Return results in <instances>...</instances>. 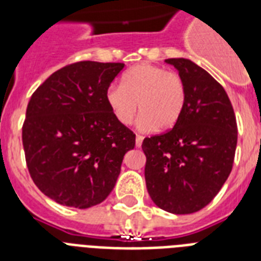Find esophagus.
I'll return each mask as SVG.
<instances>
[{
	"label": "esophagus",
	"mask_w": 261,
	"mask_h": 261,
	"mask_svg": "<svg viewBox=\"0 0 261 261\" xmlns=\"http://www.w3.org/2000/svg\"><path fill=\"white\" fill-rule=\"evenodd\" d=\"M142 141L143 137H141V135H137V137H135V145H137V147L142 146Z\"/></svg>",
	"instance_id": "esophagus-1"
}]
</instances>
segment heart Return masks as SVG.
Returning <instances> with one entry per match:
<instances>
[{"label":"heart","mask_w":261,"mask_h":261,"mask_svg":"<svg viewBox=\"0 0 261 261\" xmlns=\"http://www.w3.org/2000/svg\"><path fill=\"white\" fill-rule=\"evenodd\" d=\"M187 101L186 84L177 73L161 66L141 63L123 75L122 85H111L106 92V102L111 114L123 126L134 120L139 110L138 128L168 130L181 118Z\"/></svg>","instance_id":"obj_1"}]
</instances>
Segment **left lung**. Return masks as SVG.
<instances>
[{
    "label": "left lung",
    "instance_id": "obj_1",
    "mask_svg": "<svg viewBox=\"0 0 261 261\" xmlns=\"http://www.w3.org/2000/svg\"><path fill=\"white\" fill-rule=\"evenodd\" d=\"M187 89L181 118L165 134L145 138V180L151 200L172 214L202 210L233 168L237 123L226 92L190 59L171 58Z\"/></svg>",
    "mask_w": 261,
    "mask_h": 261
}]
</instances>
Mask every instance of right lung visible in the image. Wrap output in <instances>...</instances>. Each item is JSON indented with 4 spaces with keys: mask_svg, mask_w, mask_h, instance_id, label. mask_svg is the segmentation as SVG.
Masks as SVG:
<instances>
[{
    "mask_svg": "<svg viewBox=\"0 0 261 261\" xmlns=\"http://www.w3.org/2000/svg\"><path fill=\"white\" fill-rule=\"evenodd\" d=\"M124 63L83 61L35 90L22 124L31 177L59 204L96 206L111 194L135 134L112 116L106 92Z\"/></svg>",
    "mask_w": 261,
    "mask_h": 261,
    "instance_id": "obj_1",
    "label": "right lung"
}]
</instances>
